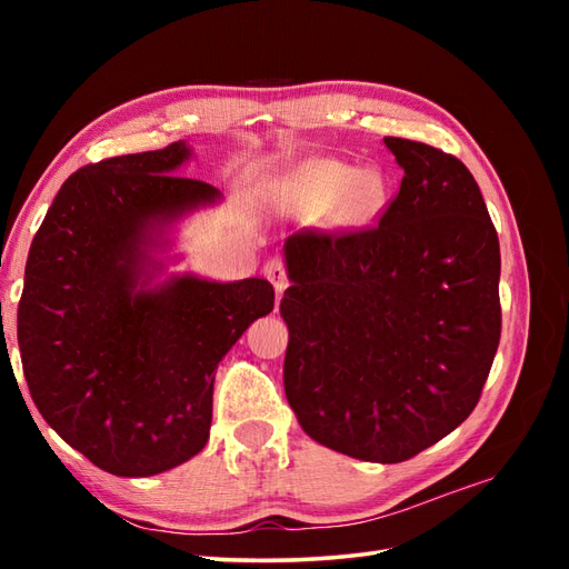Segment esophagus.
<instances>
[{"instance_id": "1", "label": "esophagus", "mask_w": 569, "mask_h": 569, "mask_svg": "<svg viewBox=\"0 0 569 569\" xmlns=\"http://www.w3.org/2000/svg\"><path fill=\"white\" fill-rule=\"evenodd\" d=\"M263 270L268 274V280L272 282L274 291H278V297H282L284 289L289 287V272H287V266H284L282 258H272V261L266 263Z\"/></svg>"}]
</instances>
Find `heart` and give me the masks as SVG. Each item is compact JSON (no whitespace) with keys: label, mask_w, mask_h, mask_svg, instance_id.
<instances>
[{"label":"heart","mask_w":569,"mask_h":569,"mask_svg":"<svg viewBox=\"0 0 569 569\" xmlns=\"http://www.w3.org/2000/svg\"><path fill=\"white\" fill-rule=\"evenodd\" d=\"M387 180L377 170H358L335 159L303 163L282 187V203L301 216L363 226L387 203Z\"/></svg>","instance_id":"1"}]
</instances>
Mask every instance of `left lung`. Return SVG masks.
<instances>
[{"mask_svg": "<svg viewBox=\"0 0 569 569\" xmlns=\"http://www.w3.org/2000/svg\"><path fill=\"white\" fill-rule=\"evenodd\" d=\"M385 144L403 180L375 228L287 239L284 393L327 449L403 462L479 401L501 339V249L462 161Z\"/></svg>", "mask_w": 569, "mask_h": 569, "instance_id": "obj_1", "label": "left lung"}]
</instances>
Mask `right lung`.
<instances>
[{"label": "right lung", "instance_id": "obj_1", "mask_svg": "<svg viewBox=\"0 0 569 569\" xmlns=\"http://www.w3.org/2000/svg\"><path fill=\"white\" fill-rule=\"evenodd\" d=\"M189 157L173 142L80 168L28 253L19 349L32 401L68 446L118 477L159 475L203 449L216 368L274 306L261 278L182 274L147 289L159 232L220 199L176 176Z\"/></svg>", "mask_w": 569, "mask_h": 569}]
</instances>
